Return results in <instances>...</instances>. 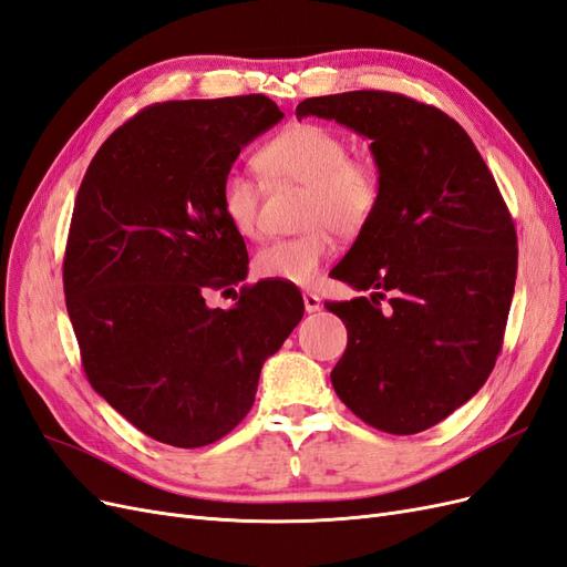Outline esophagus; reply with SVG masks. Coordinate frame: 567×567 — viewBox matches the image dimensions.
Wrapping results in <instances>:
<instances>
[{"label": "esophagus", "instance_id": "34e87169", "mask_svg": "<svg viewBox=\"0 0 567 567\" xmlns=\"http://www.w3.org/2000/svg\"><path fill=\"white\" fill-rule=\"evenodd\" d=\"M302 302H305V310L307 312H319L321 310V300H319L317 293H312V290H305Z\"/></svg>", "mask_w": 567, "mask_h": 567}]
</instances>
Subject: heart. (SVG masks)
<instances>
[{"mask_svg": "<svg viewBox=\"0 0 567 567\" xmlns=\"http://www.w3.org/2000/svg\"><path fill=\"white\" fill-rule=\"evenodd\" d=\"M267 184H300L305 200L293 238H279L252 257L255 277L305 286L312 284L333 252V229L342 238L362 234L383 198L381 169L367 156H350L342 136L323 125L298 123L274 134L255 153ZM219 208L234 231L255 238L262 231V188L255 179L229 173L219 186Z\"/></svg>", "mask_w": 567, "mask_h": 567, "instance_id": "heart-1", "label": "heart"}]
</instances>
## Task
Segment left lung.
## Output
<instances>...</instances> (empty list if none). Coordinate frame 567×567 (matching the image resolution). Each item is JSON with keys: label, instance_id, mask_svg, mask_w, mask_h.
Here are the masks:
<instances>
[{"label": "left lung", "instance_id": "left-lung-1", "mask_svg": "<svg viewBox=\"0 0 567 567\" xmlns=\"http://www.w3.org/2000/svg\"><path fill=\"white\" fill-rule=\"evenodd\" d=\"M296 115L367 136L383 179L379 213L331 271L364 290L326 305L348 329L336 394L383 433L427 431L485 385L504 346L518 236L499 186L456 120L404 94L312 96Z\"/></svg>", "mask_w": 567, "mask_h": 567}]
</instances>
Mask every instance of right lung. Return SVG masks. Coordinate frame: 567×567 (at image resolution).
Here are the masks:
<instances>
[{"instance_id":"right-lung-1","label":"right lung","mask_w":567,"mask_h":567,"mask_svg":"<svg viewBox=\"0 0 567 567\" xmlns=\"http://www.w3.org/2000/svg\"><path fill=\"white\" fill-rule=\"evenodd\" d=\"M284 113L265 94L153 104L101 144L80 184L63 293L92 388L148 437L194 450L246 419L265 359L305 312L281 281L208 290L248 274L219 186ZM227 293V290H225Z\"/></svg>"}]
</instances>
